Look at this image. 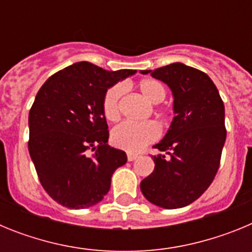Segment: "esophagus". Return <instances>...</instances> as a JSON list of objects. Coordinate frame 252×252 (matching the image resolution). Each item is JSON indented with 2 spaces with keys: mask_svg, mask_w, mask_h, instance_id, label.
<instances>
[{
  "mask_svg": "<svg viewBox=\"0 0 252 252\" xmlns=\"http://www.w3.org/2000/svg\"><path fill=\"white\" fill-rule=\"evenodd\" d=\"M137 159L136 154H127V160L128 161H133V160Z\"/></svg>",
  "mask_w": 252,
  "mask_h": 252,
  "instance_id": "1",
  "label": "esophagus"
}]
</instances>
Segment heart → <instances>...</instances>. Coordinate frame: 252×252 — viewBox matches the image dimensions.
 Wrapping results in <instances>:
<instances>
[{
	"instance_id": "heart-1",
	"label": "heart",
	"mask_w": 252,
	"mask_h": 252,
	"mask_svg": "<svg viewBox=\"0 0 252 252\" xmlns=\"http://www.w3.org/2000/svg\"><path fill=\"white\" fill-rule=\"evenodd\" d=\"M126 87L117 83L107 91L103 98V113L107 120H116L120 113V102ZM141 94L151 103H160L165 99L166 91L161 82L154 78H145L139 83ZM159 137V128L153 122L133 124L125 121L115 126L111 132V141L116 148L122 150L137 153L146 145L157 141Z\"/></svg>"
}]
</instances>
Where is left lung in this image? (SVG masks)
<instances>
[{"label": "left lung", "mask_w": 252, "mask_h": 252, "mask_svg": "<svg viewBox=\"0 0 252 252\" xmlns=\"http://www.w3.org/2000/svg\"><path fill=\"white\" fill-rule=\"evenodd\" d=\"M168 84L174 97V119L154 146L155 168L140 184L144 197L166 209L193 203L207 190L220 168L226 141L224 106L204 72L183 63L142 70Z\"/></svg>", "instance_id": "8db88e82"}]
</instances>
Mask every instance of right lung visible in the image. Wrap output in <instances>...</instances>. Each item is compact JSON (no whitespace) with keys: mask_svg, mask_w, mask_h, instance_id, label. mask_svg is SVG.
<instances>
[{"mask_svg":"<svg viewBox=\"0 0 252 252\" xmlns=\"http://www.w3.org/2000/svg\"><path fill=\"white\" fill-rule=\"evenodd\" d=\"M135 73L79 62L51 75L37 92L29 113V153L43 188L62 206L79 209L101 202L113 171L127 161L125 151L107 144L103 98Z\"/></svg>","mask_w":252,"mask_h":252,"instance_id":"add662e5","label":"right lung"}]
</instances>
